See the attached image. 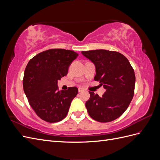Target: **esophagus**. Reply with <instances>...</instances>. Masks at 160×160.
I'll return each instance as SVG.
<instances>
[{
	"label": "esophagus",
	"instance_id": "1",
	"mask_svg": "<svg viewBox=\"0 0 160 160\" xmlns=\"http://www.w3.org/2000/svg\"><path fill=\"white\" fill-rule=\"evenodd\" d=\"M78 90H79V92H82V91H84L83 89H82V88H79L78 89Z\"/></svg>",
	"mask_w": 160,
	"mask_h": 160
}]
</instances>
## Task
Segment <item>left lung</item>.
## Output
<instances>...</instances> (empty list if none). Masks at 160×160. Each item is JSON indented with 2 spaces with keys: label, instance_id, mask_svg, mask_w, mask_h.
Masks as SVG:
<instances>
[{
  "label": "left lung",
  "instance_id": "obj_1",
  "mask_svg": "<svg viewBox=\"0 0 160 160\" xmlns=\"http://www.w3.org/2000/svg\"><path fill=\"white\" fill-rule=\"evenodd\" d=\"M95 67V81L106 91L102 97L90 92L85 103L91 118L99 122H109L119 118L132 101L135 89L134 70L121 53L99 49L82 51Z\"/></svg>",
  "mask_w": 160,
  "mask_h": 160
}]
</instances>
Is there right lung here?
<instances>
[{"instance_id":"1","label":"right lung","mask_w":160,"mask_h":160,"mask_svg":"<svg viewBox=\"0 0 160 160\" xmlns=\"http://www.w3.org/2000/svg\"><path fill=\"white\" fill-rule=\"evenodd\" d=\"M77 56L73 51L49 49L38 53L28 62L22 81L24 92L33 110L45 122L63 119L78 93L75 87L59 91L57 86L58 80L67 75Z\"/></svg>"}]
</instances>
